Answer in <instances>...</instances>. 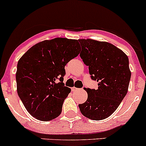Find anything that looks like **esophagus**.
<instances>
[{"instance_id": "obj_1", "label": "esophagus", "mask_w": 146, "mask_h": 146, "mask_svg": "<svg viewBox=\"0 0 146 146\" xmlns=\"http://www.w3.org/2000/svg\"><path fill=\"white\" fill-rule=\"evenodd\" d=\"M80 90V88H75V87H73V88H72V91H73V92L78 91V90Z\"/></svg>"}]
</instances>
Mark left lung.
I'll list each match as a JSON object with an SVG mask.
<instances>
[{"mask_svg": "<svg viewBox=\"0 0 146 146\" xmlns=\"http://www.w3.org/2000/svg\"><path fill=\"white\" fill-rule=\"evenodd\" d=\"M78 42L82 46L80 57L88 66L90 78L98 82V89L85 88L88 99L79 108L90 119H104L116 110L127 94L131 77L128 58L106 42L91 39Z\"/></svg>", "mask_w": 146, "mask_h": 146, "instance_id": "8db88e82", "label": "left lung"}]
</instances>
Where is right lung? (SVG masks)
Wrapping results in <instances>:
<instances>
[{
  "instance_id": "add662e5",
  "label": "right lung",
  "mask_w": 146,
  "mask_h": 146,
  "mask_svg": "<svg viewBox=\"0 0 146 146\" xmlns=\"http://www.w3.org/2000/svg\"><path fill=\"white\" fill-rule=\"evenodd\" d=\"M80 51L77 40L56 38L35 44L19 60L16 74L18 95L37 119L50 121L60 115L71 92L63 83L64 66Z\"/></svg>"
}]
</instances>
